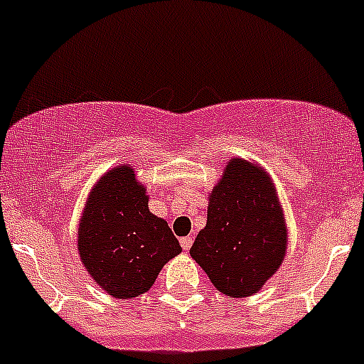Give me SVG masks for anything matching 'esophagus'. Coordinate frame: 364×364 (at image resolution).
<instances>
[{"label": "esophagus", "instance_id": "34e87169", "mask_svg": "<svg viewBox=\"0 0 364 364\" xmlns=\"http://www.w3.org/2000/svg\"><path fill=\"white\" fill-rule=\"evenodd\" d=\"M179 243H181L183 250H190V248H192L193 240L190 236H185V237H181V240H179Z\"/></svg>", "mask_w": 364, "mask_h": 364}]
</instances>
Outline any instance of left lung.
<instances>
[{
	"label": "left lung",
	"mask_w": 364,
	"mask_h": 364,
	"mask_svg": "<svg viewBox=\"0 0 364 364\" xmlns=\"http://www.w3.org/2000/svg\"><path fill=\"white\" fill-rule=\"evenodd\" d=\"M287 229L277 190L259 167L232 160L213 188L208 223L190 255L225 296H252L280 267Z\"/></svg>",
	"instance_id": "left-lung-1"
}]
</instances>
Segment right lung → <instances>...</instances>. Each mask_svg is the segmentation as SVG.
Here are the masks:
<instances>
[{
	"label": "right lung",
	"mask_w": 364,
	"mask_h": 364,
	"mask_svg": "<svg viewBox=\"0 0 364 364\" xmlns=\"http://www.w3.org/2000/svg\"><path fill=\"white\" fill-rule=\"evenodd\" d=\"M80 260L98 285L119 299L149 291L167 260L181 252L165 220L128 165L102 176L79 223Z\"/></svg>",
	"instance_id": "right-lung-1"
}]
</instances>
